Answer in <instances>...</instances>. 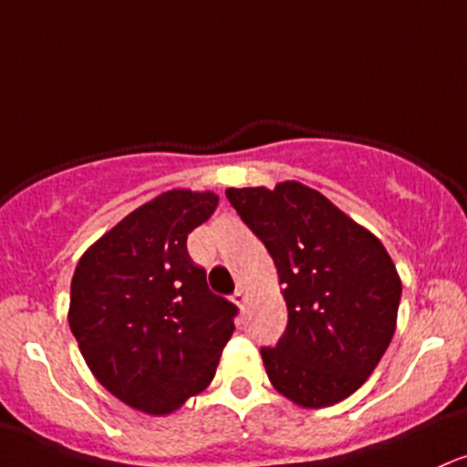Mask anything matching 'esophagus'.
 Returning <instances> with one entry per match:
<instances>
[{
  "mask_svg": "<svg viewBox=\"0 0 467 467\" xmlns=\"http://www.w3.org/2000/svg\"><path fill=\"white\" fill-rule=\"evenodd\" d=\"M233 301L239 306V308H244V306H245V292H244L242 288H239V290L233 295Z\"/></svg>",
  "mask_w": 467,
  "mask_h": 467,
  "instance_id": "1",
  "label": "esophagus"
}]
</instances>
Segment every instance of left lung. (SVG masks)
<instances>
[{
  "label": "left lung",
  "mask_w": 467,
  "mask_h": 467,
  "mask_svg": "<svg viewBox=\"0 0 467 467\" xmlns=\"http://www.w3.org/2000/svg\"><path fill=\"white\" fill-rule=\"evenodd\" d=\"M275 261L288 327L264 348L265 375L301 408H327L372 375L397 330L401 279L375 234L299 182L228 188Z\"/></svg>",
  "instance_id": "left-lung-1"
}]
</instances>
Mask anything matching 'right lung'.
Wrapping results in <instances>:
<instances>
[{"label": "right lung", "mask_w": 467, "mask_h": 467, "mask_svg": "<svg viewBox=\"0 0 467 467\" xmlns=\"http://www.w3.org/2000/svg\"><path fill=\"white\" fill-rule=\"evenodd\" d=\"M217 203L210 191L157 194L101 234L70 281L68 324L92 377L150 417L206 390L234 332L237 306L210 292L186 248Z\"/></svg>", "instance_id": "add662e5"}]
</instances>
